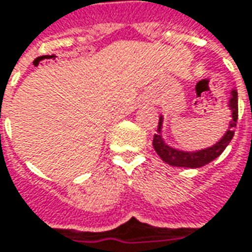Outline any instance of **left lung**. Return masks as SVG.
<instances>
[{
    "label": "left lung",
    "instance_id": "1",
    "mask_svg": "<svg viewBox=\"0 0 252 252\" xmlns=\"http://www.w3.org/2000/svg\"><path fill=\"white\" fill-rule=\"evenodd\" d=\"M229 107L231 110V117L233 120L230 121L229 129L224 134L216 145H213L212 148H208L199 152H181L177 149H173L163 142L161 138V117L159 120V126H158V134L153 135V148L156 153L161 158V160L166 161L170 166L174 167H188V169H198L202 167L205 164L211 163L215 160L218 156H220L221 152L227 148V145L231 141L233 135H234V128L239 117V100H237V92H231V99L229 101Z\"/></svg>",
    "mask_w": 252,
    "mask_h": 252
}]
</instances>
